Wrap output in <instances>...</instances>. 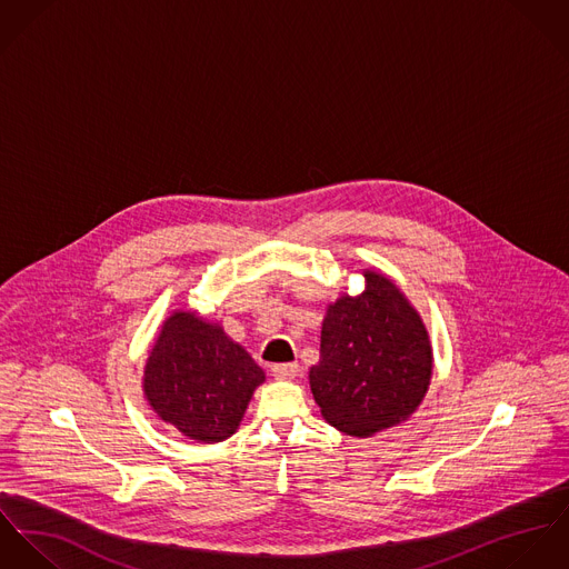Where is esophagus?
I'll list each match as a JSON object with an SVG mask.
<instances>
[{
  "label": "esophagus",
  "mask_w": 569,
  "mask_h": 569,
  "mask_svg": "<svg viewBox=\"0 0 569 569\" xmlns=\"http://www.w3.org/2000/svg\"><path fill=\"white\" fill-rule=\"evenodd\" d=\"M272 376L274 379H295L299 376V365H274Z\"/></svg>",
  "instance_id": "1"
}]
</instances>
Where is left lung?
I'll list each match as a JSON object with an SVG mask.
<instances>
[{
  "label": "left lung",
  "instance_id": "8db88e82",
  "mask_svg": "<svg viewBox=\"0 0 569 569\" xmlns=\"http://www.w3.org/2000/svg\"><path fill=\"white\" fill-rule=\"evenodd\" d=\"M365 290L342 292L320 327V360L310 388L336 430L369 439L408 421L432 381L435 353L426 322L383 272L365 268Z\"/></svg>",
  "mask_w": 569,
  "mask_h": 569
}]
</instances>
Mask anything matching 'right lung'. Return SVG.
Returning <instances> with one entry per match:
<instances>
[{"label": "right lung", "mask_w": 569, "mask_h": 569, "mask_svg": "<svg viewBox=\"0 0 569 569\" xmlns=\"http://www.w3.org/2000/svg\"><path fill=\"white\" fill-rule=\"evenodd\" d=\"M266 373L222 325L174 310L148 353L141 390L152 412L191 441L213 445L238 432Z\"/></svg>", "instance_id": "1"}]
</instances>
